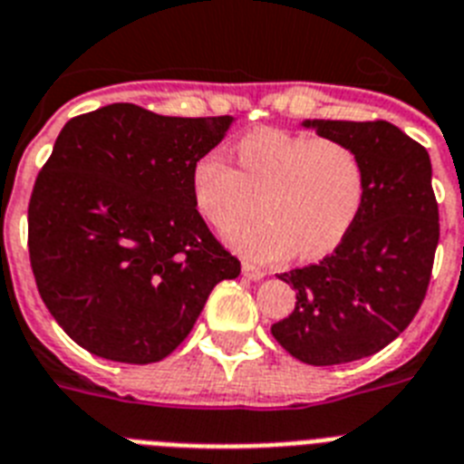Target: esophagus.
<instances>
[{
  "label": "esophagus",
  "instance_id": "esophagus-1",
  "mask_svg": "<svg viewBox=\"0 0 464 464\" xmlns=\"http://www.w3.org/2000/svg\"><path fill=\"white\" fill-rule=\"evenodd\" d=\"M243 276L250 278V281H259V278L266 276L265 269H259V266L250 265V262H243Z\"/></svg>",
  "mask_w": 464,
  "mask_h": 464
}]
</instances>
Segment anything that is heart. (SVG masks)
<instances>
[{
  "label": "heart",
  "mask_w": 464,
  "mask_h": 464,
  "mask_svg": "<svg viewBox=\"0 0 464 464\" xmlns=\"http://www.w3.org/2000/svg\"><path fill=\"white\" fill-rule=\"evenodd\" d=\"M240 171L212 150L190 171V195L199 217L228 231L257 212L266 217L228 233V243L252 262H276L297 250L314 259L331 252L355 224L367 188L364 161L338 138L259 128L238 147Z\"/></svg>",
  "instance_id": "obj_1"
}]
</instances>
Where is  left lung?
I'll list each match as a JSON object with an SVG mask.
<instances>
[{
    "mask_svg": "<svg viewBox=\"0 0 464 464\" xmlns=\"http://www.w3.org/2000/svg\"><path fill=\"white\" fill-rule=\"evenodd\" d=\"M304 126L355 147L367 171L360 214L336 250L278 274L295 307L271 334L300 362L329 367L374 355L415 319L434 269L439 202L429 152L393 123Z\"/></svg>",
    "mask_w": 464,
    "mask_h": 464,
    "instance_id": "obj_1",
    "label": "left lung"
}]
</instances>
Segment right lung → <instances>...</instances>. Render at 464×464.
Listing matches in <instances>:
<instances>
[{
  "instance_id": "obj_1",
  "label": "right lung",
  "mask_w": 464,
  "mask_h": 464,
  "mask_svg": "<svg viewBox=\"0 0 464 464\" xmlns=\"http://www.w3.org/2000/svg\"><path fill=\"white\" fill-rule=\"evenodd\" d=\"M231 121L119 102L62 128L30 195L28 252L43 303L81 348L160 362L240 274L190 195L193 164Z\"/></svg>"
}]
</instances>
